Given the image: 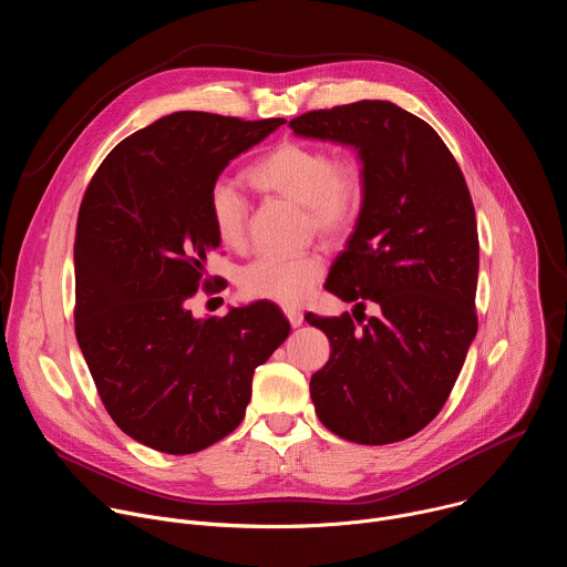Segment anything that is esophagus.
<instances>
[{
  "label": "esophagus",
  "instance_id": "esophagus-1",
  "mask_svg": "<svg viewBox=\"0 0 567 567\" xmlns=\"http://www.w3.org/2000/svg\"><path fill=\"white\" fill-rule=\"evenodd\" d=\"M285 316H287V320L291 322V328H300V326H302V313H300V309H296V307H285Z\"/></svg>",
  "mask_w": 567,
  "mask_h": 567
}]
</instances>
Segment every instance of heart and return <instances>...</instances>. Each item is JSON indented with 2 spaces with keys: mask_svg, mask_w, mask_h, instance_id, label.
<instances>
[{
  "mask_svg": "<svg viewBox=\"0 0 567 567\" xmlns=\"http://www.w3.org/2000/svg\"><path fill=\"white\" fill-rule=\"evenodd\" d=\"M245 177L265 195L300 204L307 228L330 241L352 233L368 195V179L357 158H337L328 147L302 141L278 143L254 161ZM208 215L224 247L245 245L249 206L230 184L217 182L210 188ZM322 271L326 262L318 254L260 256L241 269L239 287L251 298L298 305L322 278Z\"/></svg>",
  "mask_w": 567,
  "mask_h": 567,
  "instance_id": "obj_1",
  "label": "heart"
}]
</instances>
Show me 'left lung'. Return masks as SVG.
I'll return each instance as SVG.
<instances>
[{
  "label": "left lung",
  "mask_w": 567,
  "mask_h": 567,
  "mask_svg": "<svg viewBox=\"0 0 567 567\" xmlns=\"http://www.w3.org/2000/svg\"><path fill=\"white\" fill-rule=\"evenodd\" d=\"M289 127L354 145L368 179L357 228L326 282L357 302V322L348 311L305 313L332 346L309 381L316 415L357 444L401 442L437 417L477 332L480 245L464 175L426 121L388 101L313 110ZM368 303L380 313L359 319Z\"/></svg>",
  "instance_id": "8db88e82"
}]
</instances>
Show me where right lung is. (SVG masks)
<instances>
[{"label": "right lung", "instance_id": "obj_1", "mask_svg": "<svg viewBox=\"0 0 567 567\" xmlns=\"http://www.w3.org/2000/svg\"><path fill=\"white\" fill-rule=\"evenodd\" d=\"M285 118L175 112L121 141L92 177L75 224V339L101 401L132 440L197 453L245 420L260 363L289 337L274 302L193 318L217 280L208 193L228 161Z\"/></svg>", "mask_w": 567, "mask_h": 567}]
</instances>
